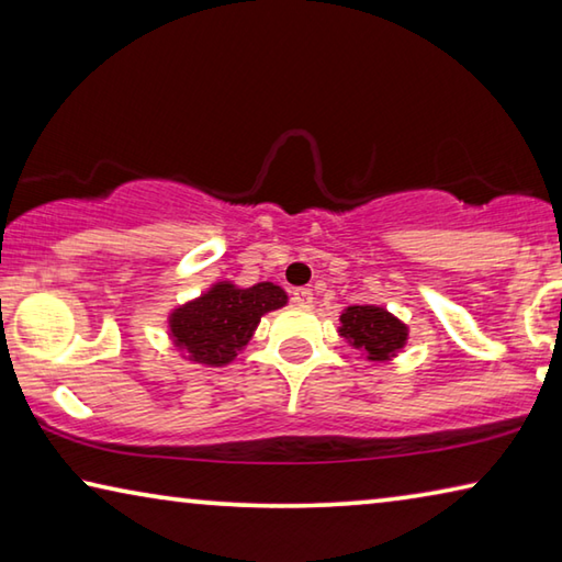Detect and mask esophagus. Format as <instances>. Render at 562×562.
<instances>
[{
    "mask_svg": "<svg viewBox=\"0 0 562 562\" xmlns=\"http://www.w3.org/2000/svg\"><path fill=\"white\" fill-rule=\"evenodd\" d=\"M292 300L300 304V307H312V302H315V294L307 288H297L292 292Z\"/></svg>",
    "mask_w": 562,
    "mask_h": 562,
    "instance_id": "1",
    "label": "esophagus"
}]
</instances>
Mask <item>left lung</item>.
I'll list each match as a JSON object with an SVG mask.
<instances>
[{
    "label": "left lung",
    "mask_w": 562,
    "mask_h": 562,
    "mask_svg": "<svg viewBox=\"0 0 562 562\" xmlns=\"http://www.w3.org/2000/svg\"><path fill=\"white\" fill-rule=\"evenodd\" d=\"M339 337L369 361H392L406 347L408 327L376 304H351L339 315Z\"/></svg>",
    "instance_id": "obj_1"
}]
</instances>
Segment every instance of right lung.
<instances>
[{
    "label": "right lung",
    "instance_id": "1",
    "mask_svg": "<svg viewBox=\"0 0 562 562\" xmlns=\"http://www.w3.org/2000/svg\"><path fill=\"white\" fill-rule=\"evenodd\" d=\"M288 304V292L274 282L237 288L223 280L168 315V337L183 359L203 367H225L252 339L260 319Z\"/></svg>",
    "mask_w": 562,
    "mask_h": 562
}]
</instances>
